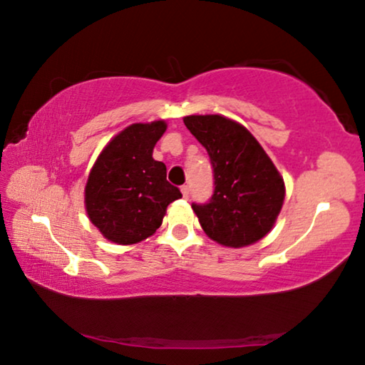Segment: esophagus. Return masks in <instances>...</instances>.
<instances>
[{
	"label": "esophagus",
	"instance_id": "obj_1",
	"mask_svg": "<svg viewBox=\"0 0 365 365\" xmlns=\"http://www.w3.org/2000/svg\"><path fill=\"white\" fill-rule=\"evenodd\" d=\"M180 190H182L183 198H185V200H188V196H190V188H188V185H183V187H182Z\"/></svg>",
	"mask_w": 365,
	"mask_h": 365
}]
</instances>
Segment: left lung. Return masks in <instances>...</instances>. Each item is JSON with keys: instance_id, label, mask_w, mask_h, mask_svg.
Here are the masks:
<instances>
[{"instance_id": "left-lung-1", "label": "left lung", "mask_w": 365, "mask_h": 365, "mask_svg": "<svg viewBox=\"0 0 365 365\" xmlns=\"http://www.w3.org/2000/svg\"><path fill=\"white\" fill-rule=\"evenodd\" d=\"M206 148L214 173V192L205 205L193 203L206 235L217 244L240 248L273 229L284 201V180L245 126L221 115L183 118Z\"/></svg>"}]
</instances>
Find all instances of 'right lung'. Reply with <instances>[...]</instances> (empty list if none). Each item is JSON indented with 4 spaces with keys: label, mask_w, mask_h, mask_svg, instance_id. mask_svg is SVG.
I'll list each match as a JSON object with an SVG mask.
<instances>
[{
    "label": "right lung",
    "mask_w": 365,
    "mask_h": 365,
    "mask_svg": "<svg viewBox=\"0 0 365 365\" xmlns=\"http://www.w3.org/2000/svg\"><path fill=\"white\" fill-rule=\"evenodd\" d=\"M165 121L133 123L118 133L97 158L84 192L91 222L110 242L138 244L160 227L167 206L182 198L167 182L164 162L154 160Z\"/></svg>",
    "instance_id": "1"
}]
</instances>
